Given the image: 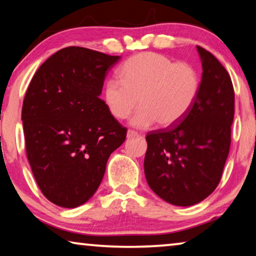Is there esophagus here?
<instances>
[{
	"instance_id": "obj_1",
	"label": "esophagus",
	"mask_w": 256,
	"mask_h": 256,
	"mask_svg": "<svg viewBox=\"0 0 256 256\" xmlns=\"http://www.w3.org/2000/svg\"><path fill=\"white\" fill-rule=\"evenodd\" d=\"M137 136H140V134L135 132V130H132V129H129V130L127 132L128 138H132V137H137Z\"/></svg>"
}]
</instances>
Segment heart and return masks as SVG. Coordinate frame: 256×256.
<instances>
[{
    "label": "heart",
    "instance_id": "heart-1",
    "mask_svg": "<svg viewBox=\"0 0 256 256\" xmlns=\"http://www.w3.org/2000/svg\"><path fill=\"white\" fill-rule=\"evenodd\" d=\"M120 80L110 78L104 86L108 112L124 120L140 105L132 124L148 127L158 121L162 127L178 124L190 111L200 90L198 70L188 62H174L156 52H142L126 60Z\"/></svg>",
    "mask_w": 256,
    "mask_h": 256
}]
</instances>
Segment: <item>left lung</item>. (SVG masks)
Here are the masks:
<instances>
[{"label":"left lung","mask_w":256,"mask_h":256,"mask_svg":"<svg viewBox=\"0 0 256 256\" xmlns=\"http://www.w3.org/2000/svg\"><path fill=\"white\" fill-rule=\"evenodd\" d=\"M202 65L199 95L178 124L146 135L148 186L175 206L207 198L222 178L231 144L234 92L231 78L210 51L196 46Z\"/></svg>","instance_id":"obj_1"}]
</instances>
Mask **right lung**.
Here are the masks:
<instances>
[{"mask_svg":"<svg viewBox=\"0 0 256 256\" xmlns=\"http://www.w3.org/2000/svg\"><path fill=\"white\" fill-rule=\"evenodd\" d=\"M119 60L68 46L43 62L28 86L22 110L26 154L43 196L54 205L87 202L110 154L126 140L127 128L100 98Z\"/></svg>","mask_w":256,"mask_h":256,"instance_id":"1","label":"right lung"}]
</instances>
